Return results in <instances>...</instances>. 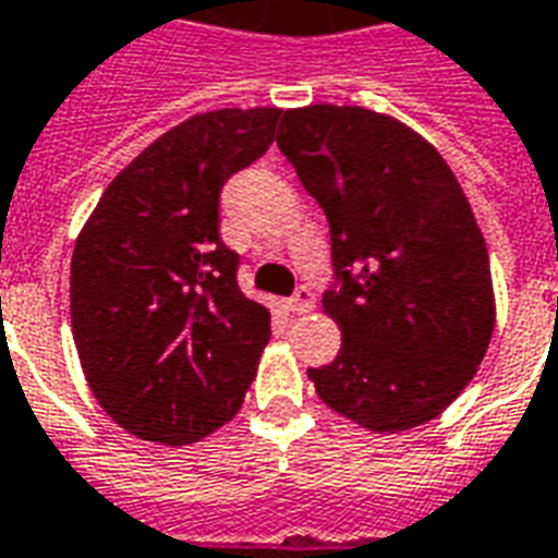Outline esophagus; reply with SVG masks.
Listing matches in <instances>:
<instances>
[{
    "instance_id": "1",
    "label": "esophagus",
    "mask_w": 558,
    "mask_h": 558,
    "mask_svg": "<svg viewBox=\"0 0 558 558\" xmlns=\"http://www.w3.org/2000/svg\"><path fill=\"white\" fill-rule=\"evenodd\" d=\"M288 308L296 312V315H306V312H312V308H315V291H312L308 284H300V288H296V294L288 300Z\"/></svg>"
}]
</instances>
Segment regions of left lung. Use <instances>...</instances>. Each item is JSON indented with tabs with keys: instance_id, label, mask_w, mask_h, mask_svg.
Segmentation results:
<instances>
[{
	"instance_id": "1",
	"label": "left lung",
	"mask_w": 558,
	"mask_h": 558,
	"mask_svg": "<svg viewBox=\"0 0 558 558\" xmlns=\"http://www.w3.org/2000/svg\"><path fill=\"white\" fill-rule=\"evenodd\" d=\"M276 145L329 222L324 312L339 356L308 368L320 401L372 430H410L473 380L494 332L482 231L458 178L396 118L288 109Z\"/></svg>"
}]
</instances>
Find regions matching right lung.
Masks as SVG:
<instances>
[{
	"instance_id": "add662e5",
	"label": "right lung",
	"mask_w": 558,
	"mask_h": 558,
	"mask_svg": "<svg viewBox=\"0 0 558 558\" xmlns=\"http://www.w3.org/2000/svg\"><path fill=\"white\" fill-rule=\"evenodd\" d=\"M282 109L193 116L107 186L71 258V324L100 408L140 440L184 446L240 410L270 312L240 291L219 193L274 142Z\"/></svg>"
}]
</instances>
